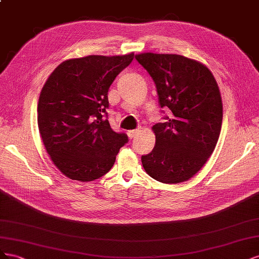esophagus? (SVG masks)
Wrapping results in <instances>:
<instances>
[{
    "label": "esophagus",
    "instance_id": "1",
    "mask_svg": "<svg viewBox=\"0 0 259 259\" xmlns=\"http://www.w3.org/2000/svg\"><path fill=\"white\" fill-rule=\"evenodd\" d=\"M139 132H140V130H139V129H136V130H130V131H128V136H129V138H130V139H134L135 137H137V136L139 135Z\"/></svg>",
    "mask_w": 259,
    "mask_h": 259
}]
</instances>
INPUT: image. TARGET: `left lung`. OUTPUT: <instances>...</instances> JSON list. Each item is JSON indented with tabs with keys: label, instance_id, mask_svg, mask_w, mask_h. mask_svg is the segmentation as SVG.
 Instances as JSON below:
<instances>
[{
	"label": "left lung",
	"instance_id": "1",
	"mask_svg": "<svg viewBox=\"0 0 259 259\" xmlns=\"http://www.w3.org/2000/svg\"><path fill=\"white\" fill-rule=\"evenodd\" d=\"M136 58L156 84L160 107L172 113L152 127L156 143L141 158L144 170L162 183L188 181L218 142L223 101L217 81L204 64L182 55L147 52Z\"/></svg>",
	"mask_w": 259,
	"mask_h": 259
}]
</instances>
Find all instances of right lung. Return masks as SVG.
I'll list each match as a JSON object with an SVG mask.
<instances>
[{
  "mask_svg": "<svg viewBox=\"0 0 259 259\" xmlns=\"http://www.w3.org/2000/svg\"><path fill=\"white\" fill-rule=\"evenodd\" d=\"M135 54L89 55L61 63L44 83L38 127L53 164L71 180L93 181L113 167L128 142L104 117L108 89Z\"/></svg>",
  "mask_w": 259,
  "mask_h": 259,
  "instance_id": "add662e5",
  "label": "right lung"
}]
</instances>
